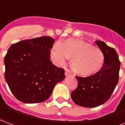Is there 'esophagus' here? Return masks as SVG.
<instances>
[{
  "label": "esophagus",
  "instance_id": "obj_1",
  "mask_svg": "<svg viewBox=\"0 0 125 125\" xmlns=\"http://www.w3.org/2000/svg\"><path fill=\"white\" fill-rule=\"evenodd\" d=\"M71 74V71L69 69H65V74L67 76V75H69Z\"/></svg>",
  "mask_w": 125,
  "mask_h": 125
}]
</instances>
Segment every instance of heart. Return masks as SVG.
<instances>
[{
  "label": "heart",
  "instance_id": "b5f03b06",
  "mask_svg": "<svg viewBox=\"0 0 125 125\" xmlns=\"http://www.w3.org/2000/svg\"><path fill=\"white\" fill-rule=\"evenodd\" d=\"M51 57L57 64L72 58L71 67L76 73L91 74L102 67L104 56L101 49L82 40H68L64 43L57 42L51 51Z\"/></svg>",
  "mask_w": 125,
  "mask_h": 125
}]
</instances>
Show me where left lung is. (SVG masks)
I'll use <instances>...</instances> for the list:
<instances>
[{"instance_id": "obj_1", "label": "left lung", "mask_w": 125, "mask_h": 125, "mask_svg": "<svg viewBox=\"0 0 125 125\" xmlns=\"http://www.w3.org/2000/svg\"><path fill=\"white\" fill-rule=\"evenodd\" d=\"M95 43L104 56L103 67L91 76H76L78 86L71 93L73 102L86 108H95L106 103L119 81L121 63L116 51L104 42L96 41Z\"/></svg>"}]
</instances>
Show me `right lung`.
<instances>
[{"label": "right lung", "mask_w": 125, "mask_h": 125, "mask_svg": "<svg viewBox=\"0 0 125 125\" xmlns=\"http://www.w3.org/2000/svg\"><path fill=\"white\" fill-rule=\"evenodd\" d=\"M54 40L43 36L13 44L4 57L5 79L17 100L24 103L48 99L57 83L65 77L63 69L50 60Z\"/></svg>", "instance_id": "obj_1"}]
</instances>
